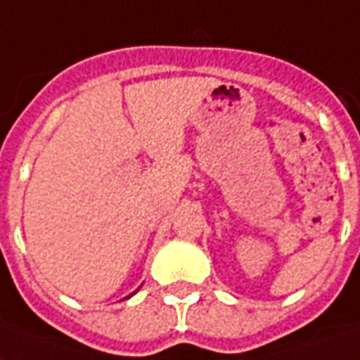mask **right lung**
<instances>
[{"label":"right lung","instance_id":"right-lung-1","mask_svg":"<svg viewBox=\"0 0 360 360\" xmlns=\"http://www.w3.org/2000/svg\"><path fill=\"white\" fill-rule=\"evenodd\" d=\"M133 294H135V292H133ZM133 294H131V296H133ZM131 296H127V298H131Z\"/></svg>","mask_w":360,"mask_h":360}]
</instances>
